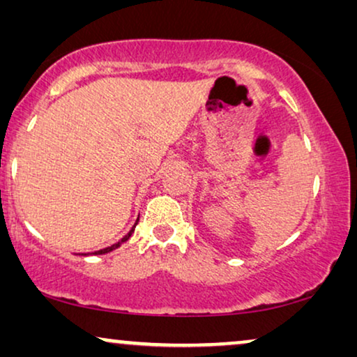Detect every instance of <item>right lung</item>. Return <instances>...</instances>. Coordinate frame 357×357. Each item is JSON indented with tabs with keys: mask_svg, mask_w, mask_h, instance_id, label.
<instances>
[{
	"mask_svg": "<svg viewBox=\"0 0 357 357\" xmlns=\"http://www.w3.org/2000/svg\"><path fill=\"white\" fill-rule=\"evenodd\" d=\"M136 224H138V219H136L135 226L131 227V231H130L128 234H126V236H125L123 238H121V241H119V242H116V243H114V245H110V247H107V248H102V250H97V252H94V255H102V253H109V252H112V250H115V248H119V247L121 245V243L126 242V241H128V238L131 237V234L135 232V227H136Z\"/></svg>",
	"mask_w": 357,
	"mask_h": 357,
	"instance_id": "obj_1",
	"label": "right lung"
}]
</instances>
